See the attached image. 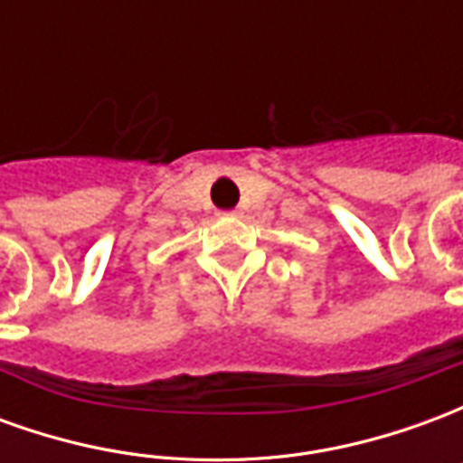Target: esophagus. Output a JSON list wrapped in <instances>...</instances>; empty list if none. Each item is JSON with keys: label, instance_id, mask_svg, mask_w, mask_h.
<instances>
[{"label": "esophagus", "instance_id": "esophagus-1", "mask_svg": "<svg viewBox=\"0 0 463 463\" xmlns=\"http://www.w3.org/2000/svg\"><path fill=\"white\" fill-rule=\"evenodd\" d=\"M228 215H238V211H231V213H228Z\"/></svg>", "mask_w": 463, "mask_h": 463}]
</instances>
